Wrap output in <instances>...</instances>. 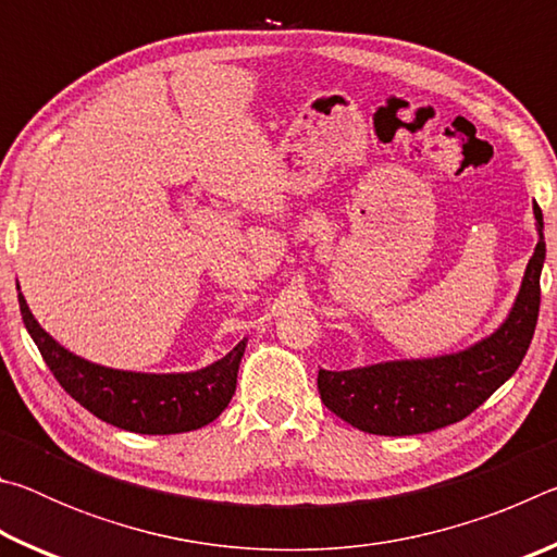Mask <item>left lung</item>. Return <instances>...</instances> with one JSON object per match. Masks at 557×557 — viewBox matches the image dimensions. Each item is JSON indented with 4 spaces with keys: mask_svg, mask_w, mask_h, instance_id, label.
Instances as JSON below:
<instances>
[{
    "mask_svg": "<svg viewBox=\"0 0 557 557\" xmlns=\"http://www.w3.org/2000/svg\"><path fill=\"white\" fill-rule=\"evenodd\" d=\"M543 228L541 206H533ZM545 243L539 240L511 314L467 351L428 361H393L354 371H319L322 403L369 435H422L474 412L521 366L541 309Z\"/></svg>",
    "mask_w": 557,
    "mask_h": 557,
    "instance_id": "8db88e82",
    "label": "left lung"
}]
</instances>
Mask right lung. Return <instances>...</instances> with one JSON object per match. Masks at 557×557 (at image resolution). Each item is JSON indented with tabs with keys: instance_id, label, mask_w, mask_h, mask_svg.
<instances>
[{
	"instance_id": "add662e5",
	"label": "right lung",
	"mask_w": 557,
	"mask_h": 557,
	"mask_svg": "<svg viewBox=\"0 0 557 557\" xmlns=\"http://www.w3.org/2000/svg\"><path fill=\"white\" fill-rule=\"evenodd\" d=\"M18 309L61 388L110 425L139 435H176L209 425L233 398L245 342L221 361L196 373L149 375L112 371L83 361L55 344L32 317L22 295H18Z\"/></svg>"
}]
</instances>
